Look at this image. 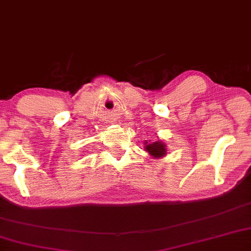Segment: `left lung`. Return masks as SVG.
Masks as SVG:
<instances>
[{"label": "left lung", "mask_w": 251, "mask_h": 251, "mask_svg": "<svg viewBox=\"0 0 251 251\" xmlns=\"http://www.w3.org/2000/svg\"><path fill=\"white\" fill-rule=\"evenodd\" d=\"M145 151H147L150 155H152L153 158H162L167 153L166 144L162 143V141H154V143L146 141L145 143Z\"/></svg>", "instance_id": "left-lung-1"}]
</instances>
